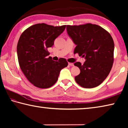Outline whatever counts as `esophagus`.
<instances>
[{
	"label": "esophagus",
	"instance_id": "obj_1",
	"mask_svg": "<svg viewBox=\"0 0 128 128\" xmlns=\"http://www.w3.org/2000/svg\"><path fill=\"white\" fill-rule=\"evenodd\" d=\"M68 65L70 66H74V64H73V63H72V62H69Z\"/></svg>",
	"mask_w": 128,
	"mask_h": 128
}]
</instances>
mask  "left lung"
<instances>
[{
	"label": "left lung",
	"mask_w": 128,
	"mask_h": 128,
	"mask_svg": "<svg viewBox=\"0 0 128 128\" xmlns=\"http://www.w3.org/2000/svg\"><path fill=\"white\" fill-rule=\"evenodd\" d=\"M69 36L76 44L74 54L85 57L83 64L78 67L80 73L76 76V82L87 88L99 86L111 71L114 60V42L107 30L99 25L90 23L80 25H67Z\"/></svg>",
	"instance_id": "1"
}]
</instances>
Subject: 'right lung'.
Listing matches in <instances>:
<instances>
[{
  "mask_svg": "<svg viewBox=\"0 0 128 128\" xmlns=\"http://www.w3.org/2000/svg\"><path fill=\"white\" fill-rule=\"evenodd\" d=\"M66 25L54 26L46 24H36L21 34L17 46L19 66L30 83L38 88L51 87L58 80L60 70L68 66L64 58L58 62L47 56V48L66 29Z\"/></svg>",
  "mask_w": 128,
  "mask_h": 128,
  "instance_id": "add662e5",
  "label": "right lung"
}]
</instances>
